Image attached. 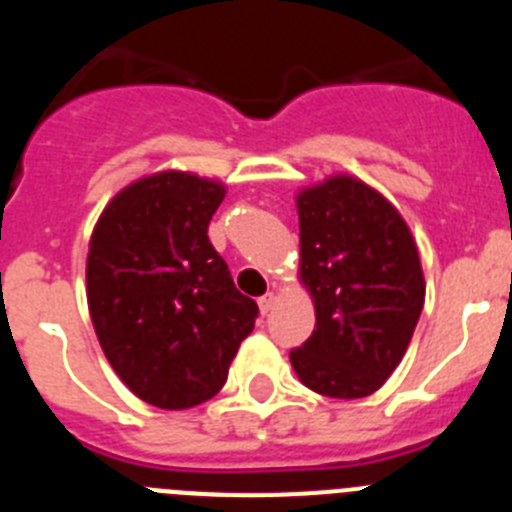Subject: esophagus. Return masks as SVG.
<instances>
[{
  "label": "esophagus",
  "mask_w": 512,
  "mask_h": 512,
  "mask_svg": "<svg viewBox=\"0 0 512 512\" xmlns=\"http://www.w3.org/2000/svg\"><path fill=\"white\" fill-rule=\"evenodd\" d=\"M274 302H277V297H274V292H266L264 297H259V310H261V315H269L271 307H274Z\"/></svg>",
  "instance_id": "34e87169"
}]
</instances>
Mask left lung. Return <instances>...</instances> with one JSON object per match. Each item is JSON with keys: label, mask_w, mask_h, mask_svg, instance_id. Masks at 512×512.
<instances>
[{"label": "left lung", "mask_w": 512, "mask_h": 512, "mask_svg": "<svg viewBox=\"0 0 512 512\" xmlns=\"http://www.w3.org/2000/svg\"><path fill=\"white\" fill-rule=\"evenodd\" d=\"M297 215L315 330L289 361L318 395H372L402 361L423 310L413 233L390 200L348 174L302 189Z\"/></svg>", "instance_id": "left-lung-1"}]
</instances>
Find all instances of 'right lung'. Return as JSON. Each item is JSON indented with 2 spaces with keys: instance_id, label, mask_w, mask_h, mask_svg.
I'll return each mask as SVG.
<instances>
[{
  "instance_id": "obj_1",
  "label": "right lung",
  "mask_w": 512,
  "mask_h": 512,
  "mask_svg": "<svg viewBox=\"0 0 512 512\" xmlns=\"http://www.w3.org/2000/svg\"><path fill=\"white\" fill-rule=\"evenodd\" d=\"M223 197V182L158 171L120 189L94 225V333L125 387L156 408L187 410L223 390L259 315L207 238Z\"/></svg>"
}]
</instances>
